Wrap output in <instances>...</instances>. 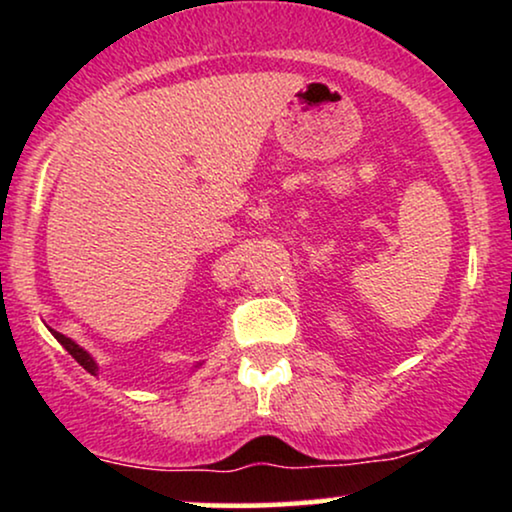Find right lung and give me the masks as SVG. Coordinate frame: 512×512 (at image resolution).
<instances>
[{
    "instance_id": "right-lung-1",
    "label": "right lung",
    "mask_w": 512,
    "mask_h": 512,
    "mask_svg": "<svg viewBox=\"0 0 512 512\" xmlns=\"http://www.w3.org/2000/svg\"><path fill=\"white\" fill-rule=\"evenodd\" d=\"M51 333L55 335V340H58V342H60V345H62V347H65V349H67V352H69V354H72V356H74V359H76V361H79V363H81V366L88 370V373H90V375H97V363H95V359H93V356H90V354L86 352V349H83V347H79V345H76V342H74L72 338H67V335H62V333H58V331H53V328H51Z\"/></svg>"
}]
</instances>
